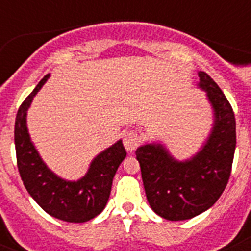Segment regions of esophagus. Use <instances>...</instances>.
Segmentation results:
<instances>
[{
  "label": "esophagus",
  "instance_id": "34e87169",
  "mask_svg": "<svg viewBox=\"0 0 251 251\" xmlns=\"http://www.w3.org/2000/svg\"><path fill=\"white\" fill-rule=\"evenodd\" d=\"M139 135H138L135 131H127L124 135V146H125V149L129 151V152H133L134 150L137 149L138 145H139Z\"/></svg>",
  "mask_w": 251,
  "mask_h": 251
}]
</instances>
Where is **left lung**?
Returning <instances> with one entry per match:
<instances>
[{
    "label": "left lung",
    "mask_w": 251,
    "mask_h": 251,
    "mask_svg": "<svg viewBox=\"0 0 251 251\" xmlns=\"http://www.w3.org/2000/svg\"><path fill=\"white\" fill-rule=\"evenodd\" d=\"M199 87L214 108L210 138L194 157L177 161L161 145L135 151L150 206L159 216L178 222L202 214L220 198L229 179L236 150V118L232 105L207 73L199 72Z\"/></svg>",
    "instance_id": "obj_1"
}]
</instances>
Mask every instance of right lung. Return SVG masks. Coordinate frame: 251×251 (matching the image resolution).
I'll use <instances>...</instances> for the list:
<instances>
[{"mask_svg":"<svg viewBox=\"0 0 251 251\" xmlns=\"http://www.w3.org/2000/svg\"><path fill=\"white\" fill-rule=\"evenodd\" d=\"M48 76L39 82L18 109L14 129L18 171L28 194L47 214L69 223L88 222L105 208L113 177L126 157V150L122 141H118L99 153L79 181L57 177L39 156L25 125L27 109Z\"/></svg>","mask_w":251,"mask_h":251,"instance_id":"1","label":"right lung"}]
</instances>
